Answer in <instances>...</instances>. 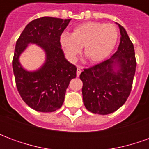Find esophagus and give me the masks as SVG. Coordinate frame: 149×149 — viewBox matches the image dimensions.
<instances>
[{
	"label": "esophagus",
	"instance_id": "obj_1",
	"mask_svg": "<svg viewBox=\"0 0 149 149\" xmlns=\"http://www.w3.org/2000/svg\"><path fill=\"white\" fill-rule=\"evenodd\" d=\"M81 67L78 66L77 69V77H79V76H80V74H81Z\"/></svg>",
	"mask_w": 149,
	"mask_h": 149
}]
</instances>
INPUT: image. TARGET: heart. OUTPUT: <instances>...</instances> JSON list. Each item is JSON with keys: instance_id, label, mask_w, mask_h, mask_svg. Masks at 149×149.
Here are the masks:
<instances>
[{"instance_id": "1", "label": "heart", "mask_w": 149, "mask_h": 149, "mask_svg": "<svg viewBox=\"0 0 149 149\" xmlns=\"http://www.w3.org/2000/svg\"><path fill=\"white\" fill-rule=\"evenodd\" d=\"M118 30L114 24L89 21L73 28L71 35L63 33L60 44L65 55L74 61L83 47L84 54L92 63L107 58L115 48Z\"/></svg>"}]
</instances>
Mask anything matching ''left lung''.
I'll return each mask as SVG.
<instances>
[{
  "label": "left lung",
  "instance_id": "1",
  "mask_svg": "<svg viewBox=\"0 0 149 149\" xmlns=\"http://www.w3.org/2000/svg\"><path fill=\"white\" fill-rule=\"evenodd\" d=\"M117 24L120 32L117 51L111 58L84 68L80 75L84 106L95 114L114 112L131 93L136 67L134 47L124 27Z\"/></svg>",
  "mask_w": 149,
  "mask_h": 149
}]
</instances>
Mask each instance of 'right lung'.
Masks as SVG:
<instances>
[{
    "instance_id": "right-lung-1",
    "label": "right lung",
    "mask_w": 149,
    "mask_h": 149,
    "mask_svg": "<svg viewBox=\"0 0 149 149\" xmlns=\"http://www.w3.org/2000/svg\"><path fill=\"white\" fill-rule=\"evenodd\" d=\"M71 19L44 17L26 25L16 43L13 69L22 100L37 112H52L63 104L69 82L77 77V67L65 57L60 37ZM29 43H36L46 55L45 64L34 72L22 68L19 57Z\"/></svg>"
}]
</instances>
